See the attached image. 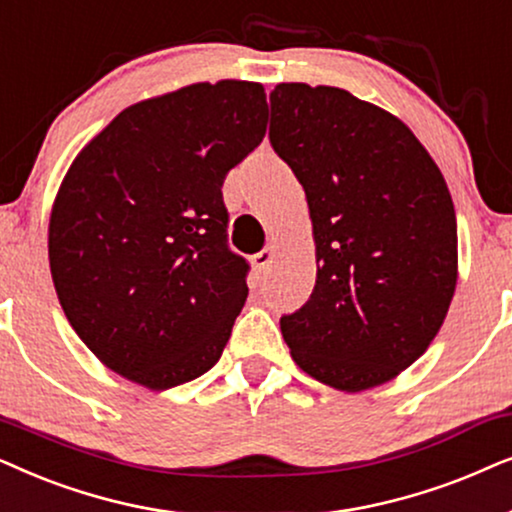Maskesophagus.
I'll list each match as a JSON object with an SVG mask.
<instances>
[{
  "instance_id": "obj_1",
  "label": "esophagus",
  "mask_w": 512,
  "mask_h": 512,
  "mask_svg": "<svg viewBox=\"0 0 512 512\" xmlns=\"http://www.w3.org/2000/svg\"><path fill=\"white\" fill-rule=\"evenodd\" d=\"M276 260V248L274 245H267L262 252H257L255 257H252V264H255L257 271H269L271 262Z\"/></svg>"
}]
</instances>
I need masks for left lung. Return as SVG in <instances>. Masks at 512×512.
<instances>
[{
	"instance_id": "obj_1",
	"label": "left lung",
	"mask_w": 512,
	"mask_h": 512,
	"mask_svg": "<svg viewBox=\"0 0 512 512\" xmlns=\"http://www.w3.org/2000/svg\"><path fill=\"white\" fill-rule=\"evenodd\" d=\"M271 147L304 187L316 285L281 318L290 356L337 391L381 386L424 356L459 278L447 182L410 128L344 88L278 84Z\"/></svg>"
}]
</instances>
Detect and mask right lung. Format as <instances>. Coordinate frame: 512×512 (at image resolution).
I'll list each match as a JSON object with an SVG mask.
<instances>
[{
	"label": "right lung",
	"mask_w": 512,
	"mask_h": 512,
	"mask_svg": "<svg viewBox=\"0 0 512 512\" xmlns=\"http://www.w3.org/2000/svg\"><path fill=\"white\" fill-rule=\"evenodd\" d=\"M267 119L257 81H201L126 107L67 168L53 285L81 342L133 384L166 391L220 360L248 297L222 182Z\"/></svg>",
	"instance_id": "add662e5"
}]
</instances>
